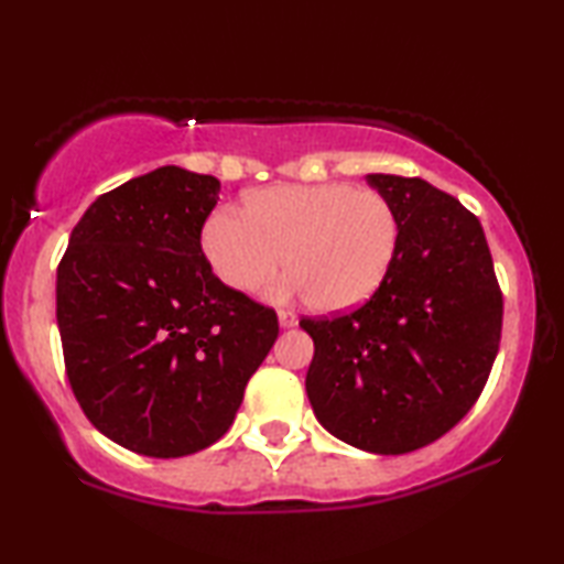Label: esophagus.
Wrapping results in <instances>:
<instances>
[{
	"mask_svg": "<svg viewBox=\"0 0 564 564\" xmlns=\"http://www.w3.org/2000/svg\"><path fill=\"white\" fill-rule=\"evenodd\" d=\"M279 321H281L283 328H293L295 323H299V316H295L293 311H279Z\"/></svg>",
	"mask_w": 564,
	"mask_h": 564,
	"instance_id": "obj_1",
	"label": "esophagus"
}]
</instances>
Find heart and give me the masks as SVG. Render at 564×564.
<instances>
[{
    "mask_svg": "<svg viewBox=\"0 0 564 564\" xmlns=\"http://www.w3.org/2000/svg\"><path fill=\"white\" fill-rule=\"evenodd\" d=\"M398 236V214L380 191L271 186L248 198V212L224 206L208 216L202 246L214 273L238 293L259 291L289 261L293 273L271 295H311L321 311H348L386 281Z\"/></svg>",
    "mask_w": 564,
    "mask_h": 564,
    "instance_id": "1",
    "label": "heart"
}]
</instances>
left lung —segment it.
Here are the masks:
<instances>
[{
  "label": "left lung",
  "mask_w": 564,
  "mask_h": 564,
  "mask_svg": "<svg viewBox=\"0 0 564 564\" xmlns=\"http://www.w3.org/2000/svg\"><path fill=\"white\" fill-rule=\"evenodd\" d=\"M400 224L380 289L313 338L305 390L343 443L403 455L443 437L480 398L502 333V291L477 216L423 178L368 174Z\"/></svg>",
  "instance_id": "8db88e82"
}]
</instances>
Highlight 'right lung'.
Instances as JSON below:
<instances>
[{"label": "right lung", "instance_id": "1", "mask_svg": "<svg viewBox=\"0 0 564 564\" xmlns=\"http://www.w3.org/2000/svg\"><path fill=\"white\" fill-rule=\"evenodd\" d=\"M218 178L161 166L107 191L56 271L64 368L91 425L127 451L184 457L231 427L279 316L202 251Z\"/></svg>", "mask_w": 564, "mask_h": 564}]
</instances>
